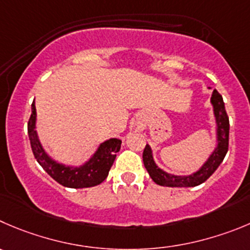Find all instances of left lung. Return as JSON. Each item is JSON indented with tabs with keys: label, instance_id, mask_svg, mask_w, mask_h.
<instances>
[{
	"label": "left lung",
	"instance_id": "left-lung-1",
	"mask_svg": "<svg viewBox=\"0 0 250 250\" xmlns=\"http://www.w3.org/2000/svg\"><path fill=\"white\" fill-rule=\"evenodd\" d=\"M208 89H211V88L208 87ZM210 103L212 105L213 116H215V147H213L210 156L206 158L205 162L200 166L198 170L187 175H177L166 172L154 161L153 151H152L151 146L146 145L144 154H142L144 165L148 172L149 177L156 184L172 188L196 187V185L203 184L206 179H208L212 175V173L217 169L218 166L222 163L223 158L228 151L229 120H228L227 113H226L222 97L216 89L212 91Z\"/></svg>",
	"mask_w": 250,
	"mask_h": 250
}]
</instances>
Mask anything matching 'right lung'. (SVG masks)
Instances as JSON below:
<instances>
[{
    "label": "right lung",
    "instance_id": "add662e5",
    "mask_svg": "<svg viewBox=\"0 0 250 250\" xmlns=\"http://www.w3.org/2000/svg\"><path fill=\"white\" fill-rule=\"evenodd\" d=\"M35 127H37V109H35V103L33 102L32 115L28 123V135H29L33 153L42 169L52 179H55L66 188L82 189V188H91L101 184L108 177L116 153L120 151L121 140L111 137L99 144L93 154L82 165H66L59 162L58 159L47 153L38 137Z\"/></svg>",
    "mask_w": 250,
    "mask_h": 250
}]
</instances>
